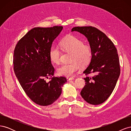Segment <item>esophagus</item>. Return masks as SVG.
I'll use <instances>...</instances> for the list:
<instances>
[{"label": "esophagus", "mask_w": 131, "mask_h": 131, "mask_svg": "<svg viewBox=\"0 0 131 131\" xmlns=\"http://www.w3.org/2000/svg\"><path fill=\"white\" fill-rule=\"evenodd\" d=\"M74 78H67V81H70V80H74Z\"/></svg>", "instance_id": "34e87169"}]
</instances>
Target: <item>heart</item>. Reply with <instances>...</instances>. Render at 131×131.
Returning <instances> with one entry per match:
<instances>
[{"label":"heart","mask_w":131,"mask_h":131,"mask_svg":"<svg viewBox=\"0 0 131 131\" xmlns=\"http://www.w3.org/2000/svg\"><path fill=\"white\" fill-rule=\"evenodd\" d=\"M61 48L66 51L73 52L70 64H63L57 68L58 73L63 76L70 77L80 68L79 62L82 66L88 64L92 57V50L90 45L84 44L83 41L73 35L64 38L60 42ZM61 52L57 46H53L49 51V58L54 63L60 61ZM79 62L78 63V62Z\"/></svg>","instance_id":"heart-1"}]
</instances>
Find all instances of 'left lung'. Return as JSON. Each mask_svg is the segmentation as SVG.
Masks as SVG:
<instances>
[{
    "label": "left lung",
    "instance_id": "8db88e82",
    "mask_svg": "<svg viewBox=\"0 0 131 131\" xmlns=\"http://www.w3.org/2000/svg\"><path fill=\"white\" fill-rule=\"evenodd\" d=\"M88 39L92 50V57L84 71L93 77L84 78L86 85L81 91L84 100L92 105L103 103L109 98L120 76V68L117 51L113 42L96 28L76 27L72 29Z\"/></svg>",
    "mask_w": 131,
    "mask_h": 131
}]
</instances>
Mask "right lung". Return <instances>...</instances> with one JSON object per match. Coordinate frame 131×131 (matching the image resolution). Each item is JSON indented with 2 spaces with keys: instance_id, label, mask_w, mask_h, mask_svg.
Returning a JSON list of instances; mask_svg holds the SVG:
<instances>
[{
  "instance_id": "right-lung-1",
  "label": "right lung",
  "mask_w": 131,
  "mask_h": 131,
  "mask_svg": "<svg viewBox=\"0 0 131 131\" xmlns=\"http://www.w3.org/2000/svg\"><path fill=\"white\" fill-rule=\"evenodd\" d=\"M62 29V26L34 28L18 41L14 50L16 76L27 96L41 106L53 103L67 82L63 77H53L49 82L45 80L54 74L49 51Z\"/></svg>"
}]
</instances>
